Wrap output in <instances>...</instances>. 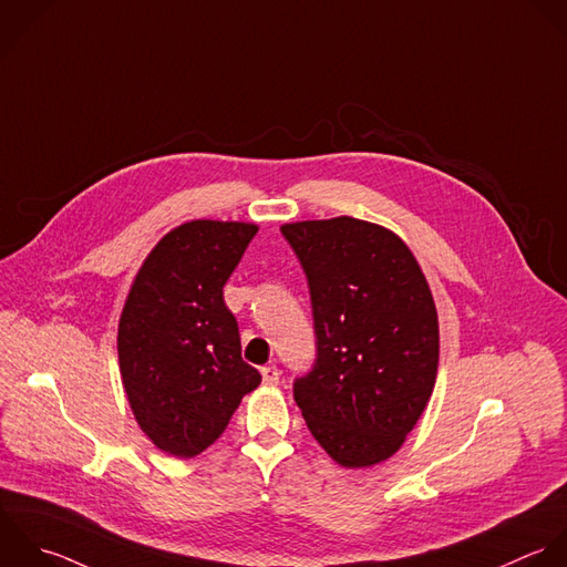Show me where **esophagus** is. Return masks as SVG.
<instances>
[{"mask_svg": "<svg viewBox=\"0 0 567 567\" xmlns=\"http://www.w3.org/2000/svg\"><path fill=\"white\" fill-rule=\"evenodd\" d=\"M260 375H262V382H265L267 386H276V384L280 382V371H278L274 364L262 367V369H260Z\"/></svg>", "mask_w": 567, "mask_h": 567, "instance_id": "obj_1", "label": "esophagus"}]
</instances>
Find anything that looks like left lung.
I'll list each match as a JSON object with an SVG mask.
<instances>
[{
	"mask_svg": "<svg viewBox=\"0 0 567 567\" xmlns=\"http://www.w3.org/2000/svg\"><path fill=\"white\" fill-rule=\"evenodd\" d=\"M311 293L316 362L293 400L344 468L400 451L424 413L440 362L437 309L400 236L338 216L280 227Z\"/></svg>",
	"mask_w": 567,
	"mask_h": 567,
	"instance_id": "1",
	"label": "left lung"
}]
</instances>
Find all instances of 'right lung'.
Instances as JSON below:
<instances>
[{
	"label": "right lung",
	"mask_w": 567,
	"mask_h": 567,
	"mask_svg": "<svg viewBox=\"0 0 567 567\" xmlns=\"http://www.w3.org/2000/svg\"><path fill=\"white\" fill-rule=\"evenodd\" d=\"M258 227L192 220L141 265L121 320L118 367L130 409L156 449L194 457L227 429L260 373L240 358L223 287Z\"/></svg>",
	"instance_id": "add662e5"
}]
</instances>
